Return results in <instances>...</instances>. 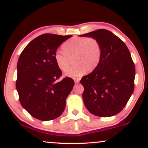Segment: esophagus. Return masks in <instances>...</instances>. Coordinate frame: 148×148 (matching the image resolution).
Wrapping results in <instances>:
<instances>
[{
	"mask_svg": "<svg viewBox=\"0 0 148 148\" xmlns=\"http://www.w3.org/2000/svg\"><path fill=\"white\" fill-rule=\"evenodd\" d=\"M79 80H80V78H74V82L76 84H77L79 82Z\"/></svg>",
	"mask_w": 148,
	"mask_h": 148,
	"instance_id": "obj_1",
	"label": "esophagus"
}]
</instances>
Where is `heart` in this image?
<instances>
[{"mask_svg": "<svg viewBox=\"0 0 148 148\" xmlns=\"http://www.w3.org/2000/svg\"><path fill=\"white\" fill-rule=\"evenodd\" d=\"M63 51H57L55 60L58 68L66 72L74 57L73 67L66 72L71 77H77L86 71H92L97 68L101 59L102 47L99 42L93 38L75 37L62 45Z\"/></svg>", "mask_w": 148, "mask_h": 148, "instance_id": "heart-1", "label": "heart"}]
</instances>
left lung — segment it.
<instances>
[{
	"mask_svg": "<svg viewBox=\"0 0 148 148\" xmlns=\"http://www.w3.org/2000/svg\"><path fill=\"white\" fill-rule=\"evenodd\" d=\"M79 36L97 39L102 47L99 65L80 81L84 87L85 106L95 116H115L123 109L134 88L135 67L129 50L121 39L106 29Z\"/></svg>",
	"mask_w": 148,
	"mask_h": 148,
	"instance_id": "1",
	"label": "left lung"
}]
</instances>
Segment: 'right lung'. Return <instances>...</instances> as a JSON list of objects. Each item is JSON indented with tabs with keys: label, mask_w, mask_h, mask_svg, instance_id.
Instances as JSON below:
<instances>
[{
	"label": "right lung",
	"mask_w": 148,
	"mask_h": 148,
	"mask_svg": "<svg viewBox=\"0 0 148 148\" xmlns=\"http://www.w3.org/2000/svg\"><path fill=\"white\" fill-rule=\"evenodd\" d=\"M72 36L42 34L32 40L20 55L16 89L21 106L34 118L49 121L57 118L64 110L74 82L71 77L57 82L62 72L56 64L55 54L60 45Z\"/></svg>",
	"instance_id": "add662e5"
}]
</instances>
